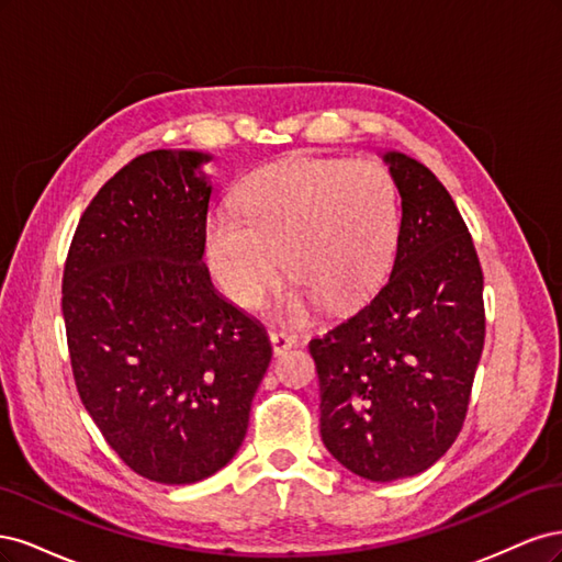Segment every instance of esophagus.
I'll use <instances>...</instances> for the list:
<instances>
[{
	"mask_svg": "<svg viewBox=\"0 0 562 562\" xmlns=\"http://www.w3.org/2000/svg\"><path fill=\"white\" fill-rule=\"evenodd\" d=\"M269 342H271V351H274V356H281V353H285L288 349H293L297 345V337L288 335L283 330H271Z\"/></svg>",
	"mask_w": 562,
	"mask_h": 562,
	"instance_id": "esophagus-1",
	"label": "esophagus"
}]
</instances>
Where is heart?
<instances>
[{
  "label": "heart",
  "mask_w": 562,
  "mask_h": 562,
  "mask_svg": "<svg viewBox=\"0 0 562 562\" xmlns=\"http://www.w3.org/2000/svg\"><path fill=\"white\" fill-rule=\"evenodd\" d=\"M236 209L206 223V258L225 295L252 307L285 274L293 304L347 310L378 285L394 255L401 211L394 178L378 161L288 157L250 173Z\"/></svg>",
  "instance_id": "heart-1"
}]
</instances>
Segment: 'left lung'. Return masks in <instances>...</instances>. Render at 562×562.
I'll return each mask as SVG.
<instances>
[{"mask_svg":"<svg viewBox=\"0 0 562 562\" xmlns=\"http://www.w3.org/2000/svg\"><path fill=\"white\" fill-rule=\"evenodd\" d=\"M384 161L403 211L394 267L366 307L310 342L323 446L375 483L448 452L485 342L483 269L452 196L401 151Z\"/></svg>","mask_w":562,"mask_h":562,"instance_id":"1","label":"left lung"}]
</instances>
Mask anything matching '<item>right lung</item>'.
Here are the masks:
<instances>
[{
	"mask_svg": "<svg viewBox=\"0 0 562 562\" xmlns=\"http://www.w3.org/2000/svg\"><path fill=\"white\" fill-rule=\"evenodd\" d=\"M206 161L155 149L126 164L83 211L63 271L79 398L124 464L164 485L229 462L271 361L265 328L201 262Z\"/></svg>",
	"mask_w": 562,
	"mask_h": 562,
	"instance_id": "obj_1",
	"label": "right lung"
}]
</instances>
